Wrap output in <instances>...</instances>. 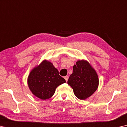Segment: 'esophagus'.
<instances>
[{"label":"esophagus","mask_w":127,"mask_h":127,"mask_svg":"<svg viewBox=\"0 0 127 127\" xmlns=\"http://www.w3.org/2000/svg\"><path fill=\"white\" fill-rule=\"evenodd\" d=\"M64 78L66 80V81L67 82V80H68V76H65V77H64Z\"/></svg>","instance_id":"obj_1"}]
</instances>
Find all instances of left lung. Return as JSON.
Instances as JSON below:
<instances>
[{
  "label": "left lung",
  "instance_id": "8db88e82",
  "mask_svg": "<svg viewBox=\"0 0 127 127\" xmlns=\"http://www.w3.org/2000/svg\"><path fill=\"white\" fill-rule=\"evenodd\" d=\"M67 83L73 89L75 96L84 100L96 90L99 79L96 71L89 62L79 60L74 65L73 74L70 75Z\"/></svg>",
  "mask_w": 127,
  "mask_h": 127
}]
</instances>
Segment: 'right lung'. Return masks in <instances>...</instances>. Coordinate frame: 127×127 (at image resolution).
<instances>
[{"instance_id":"obj_1","label":"right lung","mask_w":127,"mask_h":127,"mask_svg":"<svg viewBox=\"0 0 127 127\" xmlns=\"http://www.w3.org/2000/svg\"><path fill=\"white\" fill-rule=\"evenodd\" d=\"M65 79L50 62L42 61L31 71L28 78L29 88L33 94L42 100L51 97L59 85L65 83Z\"/></svg>"}]
</instances>
